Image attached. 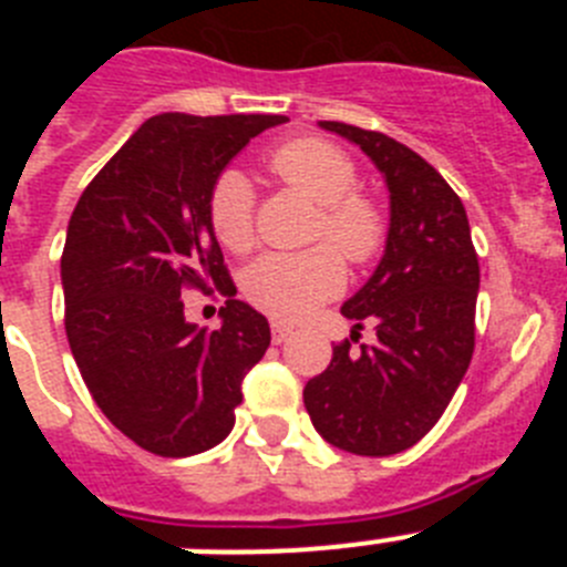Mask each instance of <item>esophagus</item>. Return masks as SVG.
I'll use <instances>...</instances> for the list:
<instances>
[{"instance_id":"1","label":"esophagus","mask_w":567,"mask_h":567,"mask_svg":"<svg viewBox=\"0 0 567 567\" xmlns=\"http://www.w3.org/2000/svg\"><path fill=\"white\" fill-rule=\"evenodd\" d=\"M292 334V327L289 323H280V320H272V340L275 343H284V340Z\"/></svg>"}]
</instances>
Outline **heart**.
I'll use <instances>...</instances> for the list:
<instances>
[{
	"label": "heart",
	"mask_w": 567,
	"mask_h": 567,
	"mask_svg": "<svg viewBox=\"0 0 567 567\" xmlns=\"http://www.w3.org/2000/svg\"><path fill=\"white\" fill-rule=\"evenodd\" d=\"M272 169L320 207L315 240L329 238L352 264H369L383 249V209L372 198L352 193L358 167L343 150L320 138H298L275 150ZM209 224L233 252H247L252 247L255 189L247 173L229 167L215 178L209 193ZM337 250L318 244L303 252L260 255L244 272V295L252 307L272 318H307L318 303L343 289L346 269Z\"/></svg>",
	"instance_id": "b5f03b06"
}]
</instances>
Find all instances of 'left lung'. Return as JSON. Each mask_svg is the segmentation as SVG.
Segmentation results:
<instances>
[{"instance_id": "8db88e82", "label": "left lung", "mask_w": 567, "mask_h": 567, "mask_svg": "<svg viewBox=\"0 0 567 567\" xmlns=\"http://www.w3.org/2000/svg\"><path fill=\"white\" fill-rule=\"evenodd\" d=\"M358 144L389 189V235L378 269L340 312L375 327L360 350L343 340L327 372L303 389L327 443L360 457H389L432 432L474 354L480 264L465 207L414 150L374 130L318 122Z\"/></svg>"}]
</instances>
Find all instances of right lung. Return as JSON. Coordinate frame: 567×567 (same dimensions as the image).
Returning a JSON list of instances; mask_svg holds the SVG:
<instances>
[{"instance_id":"right-lung-1","label":"right lung","mask_w":567,"mask_h":567,"mask_svg":"<svg viewBox=\"0 0 567 567\" xmlns=\"http://www.w3.org/2000/svg\"><path fill=\"white\" fill-rule=\"evenodd\" d=\"M287 115H153L87 184L62 252L64 329L104 417L144 452L189 457L235 425L269 323L235 298L209 224L215 178ZM228 295L223 329L187 324V286Z\"/></svg>"}]
</instances>
